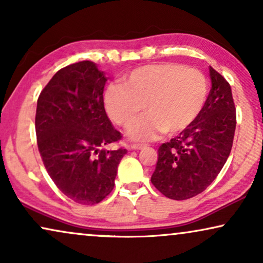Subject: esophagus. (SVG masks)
I'll use <instances>...</instances> for the list:
<instances>
[{
    "instance_id": "esophagus-1",
    "label": "esophagus",
    "mask_w": 263,
    "mask_h": 263,
    "mask_svg": "<svg viewBox=\"0 0 263 263\" xmlns=\"http://www.w3.org/2000/svg\"><path fill=\"white\" fill-rule=\"evenodd\" d=\"M145 147H147L146 143H133V145L130 146L132 149H142L145 148Z\"/></svg>"
}]
</instances>
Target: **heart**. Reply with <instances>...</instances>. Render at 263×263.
<instances>
[{"mask_svg": "<svg viewBox=\"0 0 263 263\" xmlns=\"http://www.w3.org/2000/svg\"><path fill=\"white\" fill-rule=\"evenodd\" d=\"M207 81L201 71L161 63L136 68L123 84H111L104 105L115 123L125 127L143 109L147 112L128 128L134 140H152L161 132L176 134L188 128L203 109Z\"/></svg>", "mask_w": 263, "mask_h": 263, "instance_id": "1", "label": "heart"}]
</instances>
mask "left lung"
<instances>
[{
  "mask_svg": "<svg viewBox=\"0 0 263 263\" xmlns=\"http://www.w3.org/2000/svg\"><path fill=\"white\" fill-rule=\"evenodd\" d=\"M210 77L212 88L199 116L158 149L151 182L168 199L186 200L202 193L231 152L236 130L231 86L212 67Z\"/></svg>",
  "mask_w": 263,
  "mask_h": 263,
  "instance_id": "left-lung-1",
  "label": "left lung"
}]
</instances>
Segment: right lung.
Listing matches in <instances>:
<instances>
[{"mask_svg": "<svg viewBox=\"0 0 263 263\" xmlns=\"http://www.w3.org/2000/svg\"><path fill=\"white\" fill-rule=\"evenodd\" d=\"M104 71L82 61L60 69L39 95L38 149L57 188L80 204L99 203L115 186L127 149L104 147L121 140L104 109Z\"/></svg>", "mask_w": 263, "mask_h": 263, "instance_id": "1", "label": "right lung"}]
</instances>
